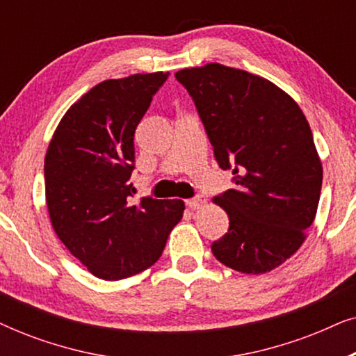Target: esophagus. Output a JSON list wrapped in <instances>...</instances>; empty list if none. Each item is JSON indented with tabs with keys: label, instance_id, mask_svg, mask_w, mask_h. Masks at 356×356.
I'll list each match as a JSON object with an SVG mask.
<instances>
[{
	"label": "esophagus",
	"instance_id": "1",
	"mask_svg": "<svg viewBox=\"0 0 356 356\" xmlns=\"http://www.w3.org/2000/svg\"><path fill=\"white\" fill-rule=\"evenodd\" d=\"M206 202H207L206 197H204V196H197V197L189 199V201H186V206H188L189 209H194V211H196V209L206 206Z\"/></svg>",
	"mask_w": 356,
	"mask_h": 356
}]
</instances>
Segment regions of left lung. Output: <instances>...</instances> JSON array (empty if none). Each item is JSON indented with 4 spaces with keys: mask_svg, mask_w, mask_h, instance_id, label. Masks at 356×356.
<instances>
[{
    "mask_svg": "<svg viewBox=\"0 0 356 356\" xmlns=\"http://www.w3.org/2000/svg\"><path fill=\"white\" fill-rule=\"evenodd\" d=\"M175 77L186 87L235 189L212 199L230 218L212 243L222 264L266 274L290 259L318 211L323 163L298 104L274 82L209 63Z\"/></svg>",
    "mask_w": 356,
    "mask_h": 356,
    "instance_id": "left-lung-1",
    "label": "left lung"
}]
</instances>
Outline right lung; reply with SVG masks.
Masks as SVG:
<instances>
[{
    "mask_svg": "<svg viewBox=\"0 0 356 356\" xmlns=\"http://www.w3.org/2000/svg\"><path fill=\"white\" fill-rule=\"evenodd\" d=\"M168 72L108 79L74 102L45 155V197L58 238L90 274L121 280L154 266L181 199L133 201L134 133Z\"/></svg>",
    "mask_w": 356,
    "mask_h": 356,
    "instance_id": "obj_1",
    "label": "right lung"
}]
</instances>
